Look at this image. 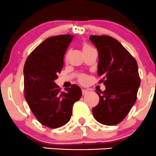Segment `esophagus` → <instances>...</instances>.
I'll return each mask as SVG.
<instances>
[{
	"label": "esophagus",
	"instance_id": "34e87169",
	"mask_svg": "<svg viewBox=\"0 0 156 156\" xmlns=\"http://www.w3.org/2000/svg\"><path fill=\"white\" fill-rule=\"evenodd\" d=\"M88 92H89V91H88L87 90L82 89V95H85V94H87Z\"/></svg>",
	"mask_w": 156,
	"mask_h": 156
}]
</instances>
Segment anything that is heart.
<instances>
[{
  "instance_id": "heart-1",
  "label": "heart",
  "mask_w": 156,
  "mask_h": 156,
  "mask_svg": "<svg viewBox=\"0 0 156 156\" xmlns=\"http://www.w3.org/2000/svg\"><path fill=\"white\" fill-rule=\"evenodd\" d=\"M89 48H90V47H89L88 45H84V46H83V50H87V49ZM87 78L86 76H84V75L80 77L79 81L81 83V84H85V83L87 82Z\"/></svg>"
}]
</instances>
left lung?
<instances>
[{
  "instance_id": "8db88e82",
  "label": "left lung",
  "mask_w": 156,
  "mask_h": 156,
  "mask_svg": "<svg viewBox=\"0 0 156 156\" xmlns=\"http://www.w3.org/2000/svg\"><path fill=\"white\" fill-rule=\"evenodd\" d=\"M89 39L98 50L97 74L106 86L101 94L97 92L100 102L93 115L103 125H115L136 102L140 85L137 63L116 39L107 35H90Z\"/></svg>"
}]
</instances>
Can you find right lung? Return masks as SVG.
Segmentation results:
<instances>
[{
  "label": "right lung",
  "mask_w": 156,
  "mask_h": 156,
  "mask_svg": "<svg viewBox=\"0 0 156 156\" xmlns=\"http://www.w3.org/2000/svg\"><path fill=\"white\" fill-rule=\"evenodd\" d=\"M72 38L70 34L48 37L25 63V98L36 119L50 128L62 126L70 120L74 103L81 97V89L76 84L61 92L55 83Z\"/></svg>",
  "instance_id": "obj_1"
}]
</instances>
